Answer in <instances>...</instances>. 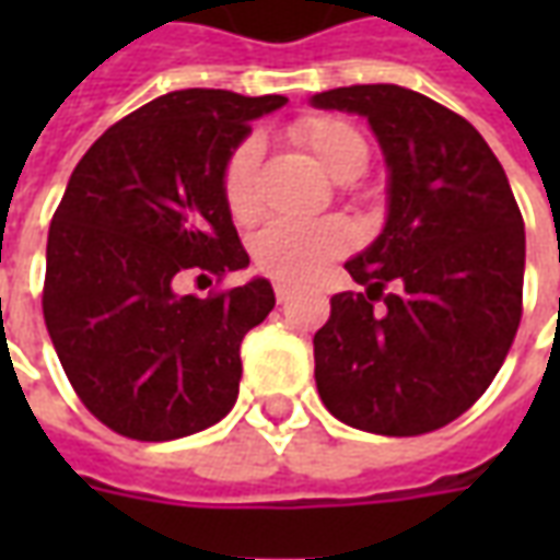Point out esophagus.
<instances>
[{
    "label": "esophagus",
    "instance_id": "1",
    "mask_svg": "<svg viewBox=\"0 0 560 560\" xmlns=\"http://www.w3.org/2000/svg\"><path fill=\"white\" fill-rule=\"evenodd\" d=\"M291 296H293L291 284H284V281H276V300H279V303H288Z\"/></svg>",
    "mask_w": 560,
    "mask_h": 560
}]
</instances>
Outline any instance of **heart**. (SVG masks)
<instances>
[{
	"instance_id": "1",
	"label": "heart",
	"mask_w": 560,
	"mask_h": 560,
	"mask_svg": "<svg viewBox=\"0 0 560 560\" xmlns=\"http://www.w3.org/2000/svg\"><path fill=\"white\" fill-rule=\"evenodd\" d=\"M296 140L303 143L317 164L339 183L360 176L369 164V143L363 135L345 119L336 116H308L293 128ZM260 159V143L245 138L228 159L221 191L224 203L236 221L257 219L255 200V171ZM353 243V231L341 219H279L267 224L255 240V264L267 276L279 281H305L315 276L327 260L348 252Z\"/></svg>"
}]
</instances>
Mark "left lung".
Listing matches in <instances>:
<instances>
[{
    "label": "left lung",
    "instance_id": "8db88e82",
    "mask_svg": "<svg viewBox=\"0 0 560 560\" xmlns=\"http://www.w3.org/2000/svg\"><path fill=\"white\" fill-rule=\"evenodd\" d=\"M369 119L387 164V221L345 269L315 332V381L336 420L408 438L468 411L516 339L525 224L480 131L396 83L317 92ZM394 288L386 291V284Z\"/></svg>",
    "mask_w": 560,
    "mask_h": 560
}]
</instances>
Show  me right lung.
I'll return each mask as SVG.
<instances>
[{
    "label": "right lung",
    "mask_w": 560,
    "mask_h": 560,
    "mask_svg": "<svg viewBox=\"0 0 560 560\" xmlns=\"http://www.w3.org/2000/svg\"><path fill=\"white\" fill-rule=\"evenodd\" d=\"M284 95L167 92L95 140L47 233L44 324L80 401L138 441L215 425L236 401L240 345L276 305L255 276L209 300L185 269L248 267L221 176L252 122Z\"/></svg>",
    "instance_id": "1"
}]
</instances>
